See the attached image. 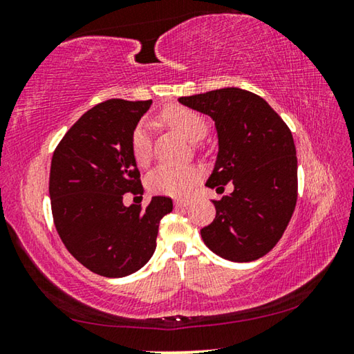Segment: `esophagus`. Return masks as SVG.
Wrapping results in <instances>:
<instances>
[{"label": "esophagus", "instance_id": "1", "mask_svg": "<svg viewBox=\"0 0 354 354\" xmlns=\"http://www.w3.org/2000/svg\"><path fill=\"white\" fill-rule=\"evenodd\" d=\"M189 205H190V200H187V198L175 200V206L176 207H185V206H189Z\"/></svg>", "mask_w": 354, "mask_h": 354}]
</instances>
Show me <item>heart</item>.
<instances>
[{
    "mask_svg": "<svg viewBox=\"0 0 354 354\" xmlns=\"http://www.w3.org/2000/svg\"><path fill=\"white\" fill-rule=\"evenodd\" d=\"M160 122L167 127L176 131L179 136L189 142H198L207 134L209 123L200 112L192 111L184 106H170L160 112ZM131 154L139 167L148 165L151 159V137L148 133V124L140 122L131 133L129 139ZM200 170L194 165L185 167H170L160 165L149 173L147 179L148 189L154 194L169 196H184L187 195L194 184L198 181Z\"/></svg>",
    "mask_w": 354,
    "mask_h": 354,
    "instance_id": "heart-1",
    "label": "heart"
}]
</instances>
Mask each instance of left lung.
<instances>
[{"instance_id":"left-lung-1","label":"left lung","mask_w":354,"mask_h":354,"mask_svg":"<svg viewBox=\"0 0 354 354\" xmlns=\"http://www.w3.org/2000/svg\"><path fill=\"white\" fill-rule=\"evenodd\" d=\"M179 103L215 122L218 154L206 185L223 194L214 200L215 218L201 230L206 247L223 259L250 262L266 256L295 211L297 149L292 133L259 95L237 87L181 97Z\"/></svg>"}]
</instances>
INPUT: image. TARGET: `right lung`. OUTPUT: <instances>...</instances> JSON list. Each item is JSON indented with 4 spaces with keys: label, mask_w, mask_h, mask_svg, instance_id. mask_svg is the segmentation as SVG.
Segmentation results:
<instances>
[{
    "label": "right lung",
    "mask_w": 354,
    "mask_h": 354,
    "mask_svg": "<svg viewBox=\"0 0 354 354\" xmlns=\"http://www.w3.org/2000/svg\"><path fill=\"white\" fill-rule=\"evenodd\" d=\"M151 100H107L87 111L62 137L50 170V198L57 234L71 256L106 278H122L145 266L156 250L169 196L149 205H123L143 194L131 154V133Z\"/></svg>",
    "instance_id": "1"
}]
</instances>
